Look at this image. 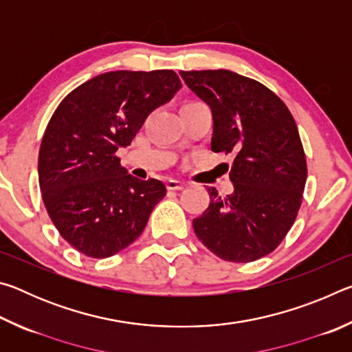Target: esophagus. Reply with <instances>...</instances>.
<instances>
[{"label": "esophagus", "mask_w": 352, "mask_h": 352, "mask_svg": "<svg viewBox=\"0 0 352 352\" xmlns=\"http://www.w3.org/2000/svg\"><path fill=\"white\" fill-rule=\"evenodd\" d=\"M166 186H168L169 190H180L184 188V183L178 182V180H168L166 182Z\"/></svg>", "instance_id": "esophagus-1"}]
</instances>
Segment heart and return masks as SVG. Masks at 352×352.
I'll use <instances>...</instances> for the list:
<instances>
[{
    "label": "heart",
    "mask_w": 352,
    "mask_h": 352,
    "mask_svg": "<svg viewBox=\"0 0 352 352\" xmlns=\"http://www.w3.org/2000/svg\"><path fill=\"white\" fill-rule=\"evenodd\" d=\"M192 104H195V102H192Z\"/></svg>",
    "instance_id": "heart-1"
}]
</instances>
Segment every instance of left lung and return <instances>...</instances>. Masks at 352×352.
I'll use <instances>...</instances> for the list:
<instances>
[{
  "instance_id": "1",
  "label": "left lung",
  "mask_w": 352,
  "mask_h": 352,
  "mask_svg": "<svg viewBox=\"0 0 352 352\" xmlns=\"http://www.w3.org/2000/svg\"><path fill=\"white\" fill-rule=\"evenodd\" d=\"M212 113L211 151L234 153L233 192L208 188L210 206L192 220L220 259L252 262L272 253L294 225L307 178L295 119L275 93L228 69L180 71Z\"/></svg>"
}]
</instances>
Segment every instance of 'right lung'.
<instances>
[{
    "mask_svg": "<svg viewBox=\"0 0 352 352\" xmlns=\"http://www.w3.org/2000/svg\"><path fill=\"white\" fill-rule=\"evenodd\" d=\"M180 88L172 69L110 71L57 107L41 140L38 183L52 223L77 252L109 258L144 231L166 186L127 174L115 153Z\"/></svg>",
    "mask_w": 352,
    "mask_h": 352,
    "instance_id": "obj_1",
    "label": "right lung"
}]
</instances>
